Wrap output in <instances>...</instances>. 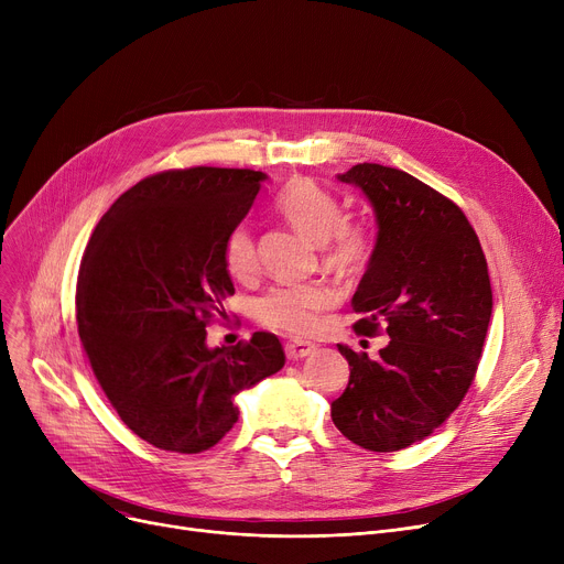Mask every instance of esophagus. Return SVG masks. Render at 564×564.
<instances>
[{
	"mask_svg": "<svg viewBox=\"0 0 564 564\" xmlns=\"http://www.w3.org/2000/svg\"><path fill=\"white\" fill-rule=\"evenodd\" d=\"M313 351H315V345L302 343V340H290V343L285 345V357H288L290 361L306 359V357H311Z\"/></svg>",
	"mask_w": 564,
	"mask_h": 564,
	"instance_id": "esophagus-1",
	"label": "esophagus"
}]
</instances>
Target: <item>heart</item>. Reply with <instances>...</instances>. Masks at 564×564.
Returning a JSON list of instances; mask_svg holds the SVG:
<instances>
[{"label":"heart","instance_id":"obj_1","mask_svg":"<svg viewBox=\"0 0 564 564\" xmlns=\"http://www.w3.org/2000/svg\"><path fill=\"white\" fill-rule=\"evenodd\" d=\"M281 215L300 228L315 245H322L324 264L340 274H357L372 256V232L361 224H347L343 203L322 185L297 177L279 194ZM228 272L247 279L256 270V240L247 226H237L224 249ZM336 292L327 283H294L272 288L256 302V319L267 329L288 336H311L319 324V313L332 308Z\"/></svg>","mask_w":564,"mask_h":564}]
</instances>
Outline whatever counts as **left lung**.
Segmentation results:
<instances>
[{
    "mask_svg": "<svg viewBox=\"0 0 564 564\" xmlns=\"http://www.w3.org/2000/svg\"><path fill=\"white\" fill-rule=\"evenodd\" d=\"M338 181L359 187L377 219L354 329L383 324L389 343L377 359L338 345L349 381L332 419L357 446L393 453L430 436L476 377L494 306L487 260L466 215L419 177L364 162Z\"/></svg>",
    "mask_w": 564,
    "mask_h": 564,
    "instance_id": "1",
    "label": "left lung"
}]
</instances>
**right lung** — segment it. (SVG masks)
<instances>
[{"label":"right lung","instance_id":"1","mask_svg":"<svg viewBox=\"0 0 564 564\" xmlns=\"http://www.w3.org/2000/svg\"><path fill=\"white\" fill-rule=\"evenodd\" d=\"M262 171L194 166L143 177L86 245L77 327L121 421L160 451L203 453L237 423L232 398L279 372L274 334L207 347V322L235 292L224 249L249 215Z\"/></svg>","mask_w":564,"mask_h":564}]
</instances>
